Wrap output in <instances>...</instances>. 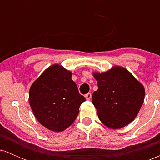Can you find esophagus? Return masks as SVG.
I'll return each instance as SVG.
<instances>
[{
	"mask_svg": "<svg viewBox=\"0 0 160 160\" xmlns=\"http://www.w3.org/2000/svg\"><path fill=\"white\" fill-rule=\"evenodd\" d=\"M85 98H86V100H90L91 98H92V94H91V93L89 92V93H87V94H86L85 95Z\"/></svg>",
	"mask_w": 160,
	"mask_h": 160,
	"instance_id": "1",
	"label": "esophagus"
}]
</instances>
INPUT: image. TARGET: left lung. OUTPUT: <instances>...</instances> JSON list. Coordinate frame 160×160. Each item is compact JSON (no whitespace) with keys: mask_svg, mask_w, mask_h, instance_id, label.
I'll return each instance as SVG.
<instances>
[{"mask_svg":"<svg viewBox=\"0 0 160 160\" xmlns=\"http://www.w3.org/2000/svg\"><path fill=\"white\" fill-rule=\"evenodd\" d=\"M93 75L98 89L93 92L92 103L99 120L114 129L129 124L144 102L145 91L142 84L129 71L118 66Z\"/></svg>","mask_w":160,"mask_h":160,"instance_id":"obj_1","label":"left lung"}]
</instances>
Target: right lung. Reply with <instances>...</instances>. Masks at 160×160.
Returning a JSON list of instances; mask_svg holds the SVG:
<instances>
[{
	"instance_id": "add662e5",
	"label": "right lung",
	"mask_w": 160,
	"mask_h": 160,
	"mask_svg": "<svg viewBox=\"0 0 160 160\" xmlns=\"http://www.w3.org/2000/svg\"><path fill=\"white\" fill-rule=\"evenodd\" d=\"M71 71L53 65L31 86L29 103L37 120L46 128L62 132L76 120L86 98L71 80Z\"/></svg>"
}]
</instances>
